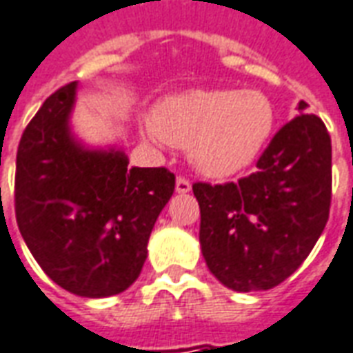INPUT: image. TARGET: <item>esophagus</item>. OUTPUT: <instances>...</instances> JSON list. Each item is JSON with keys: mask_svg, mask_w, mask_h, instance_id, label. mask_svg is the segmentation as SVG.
<instances>
[{"mask_svg": "<svg viewBox=\"0 0 353 353\" xmlns=\"http://www.w3.org/2000/svg\"><path fill=\"white\" fill-rule=\"evenodd\" d=\"M176 191L181 192V194H185V192L191 191V181L187 179L185 176H179L176 179Z\"/></svg>", "mask_w": 353, "mask_h": 353, "instance_id": "obj_1", "label": "esophagus"}]
</instances>
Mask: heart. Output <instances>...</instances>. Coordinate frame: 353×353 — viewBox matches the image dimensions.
Returning a JSON list of instances; mask_svg holds the SVG:
<instances>
[{
    "mask_svg": "<svg viewBox=\"0 0 353 353\" xmlns=\"http://www.w3.org/2000/svg\"><path fill=\"white\" fill-rule=\"evenodd\" d=\"M274 126V109L255 90H189L157 105L153 128L172 145L189 149L208 176H230L259 154Z\"/></svg>",
    "mask_w": 353,
    "mask_h": 353,
    "instance_id": "b5f03b06",
    "label": "heart"
}]
</instances>
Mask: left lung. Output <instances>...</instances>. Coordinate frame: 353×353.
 Returning a JSON list of instances; mask_svg holds the SVG:
<instances>
[{
  "mask_svg": "<svg viewBox=\"0 0 353 353\" xmlns=\"http://www.w3.org/2000/svg\"><path fill=\"white\" fill-rule=\"evenodd\" d=\"M255 166L236 183L192 185L208 268L242 293L288 280L329 219L331 136L306 101L299 103V117L274 134Z\"/></svg>",
  "mask_w": 353,
  "mask_h": 353,
  "instance_id": "obj_1",
  "label": "left lung"
}]
</instances>
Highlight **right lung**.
Here are the masks:
<instances>
[{"mask_svg":"<svg viewBox=\"0 0 353 353\" xmlns=\"http://www.w3.org/2000/svg\"><path fill=\"white\" fill-rule=\"evenodd\" d=\"M77 83L45 100L22 132L14 172L20 234L43 272L73 295L111 296L138 280L168 168H128L121 151H87L68 130Z\"/></svg>","mask_w":353,"mask_h":353,"instance_id":"1","label":"right lung"}]
</instances>
